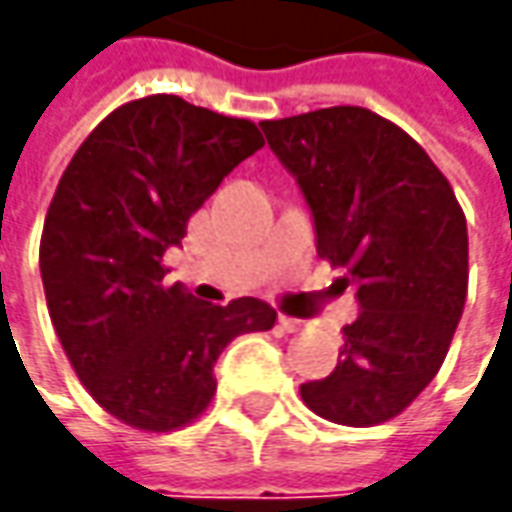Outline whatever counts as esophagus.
Segmentation results:
<instances>
[{"label":"esophagus","mask_w":512,"mask_h":512,"mask_svg":"<svg viewBox=\"0 0 512 512\" xmlns=\"http://www.w3.org/2000/svg\"><path fill=\"white\" fill-rule=\"evenodd\" d=\"M279 327L287 330V333H299V330L305 327V322H302V319H293V316H285V313H279Z\"/></svg>","instance_id":"1"}]
</instances>
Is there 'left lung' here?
<instances>
[{
  "mask_svg": "<svg viewBox=\"0 0 512 512\" xmlns=\"http://www.w3.org/2000/svg\"><path fill=\"white\" fill-rule=\"evenodd\" d=\"M262 130L305 193L316 253L347 270L362 307L339 364L302 399L327 422H387L433 382L462 319V205L422 145L373 110H310Z\"/></svg>",
  "mask_w": 512,
  "mask_h": 512,
  "instance_id": "left-lung-1",
  "label": "left lung"
}]
</instances>
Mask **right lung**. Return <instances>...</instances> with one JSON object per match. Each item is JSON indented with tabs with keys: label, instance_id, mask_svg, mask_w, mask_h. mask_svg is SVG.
Listing matches in <instances>:
<instances>
[{
	"label": "right lung",
	"instance_id": "1",
	"mask_svg": "<svg viewBox=\"0 0 512 512\" xmlns=\"http://www.w3.org/2000/svg\"><path fill=\"white\" fill-rule=\"evenodd\" d=\"M262 145L250 119L156 93L108 113L62 173L39 245L50 322L79 382L119 422L170 433L199 419L219 353L276 325L262 299L222 307L165 285L162 262Z\"/></svg>",
	"mask_w": 512,
	"mask_h": 512
}]
</instances>
